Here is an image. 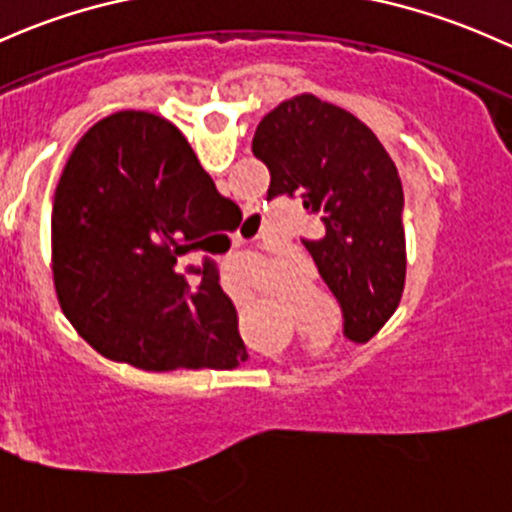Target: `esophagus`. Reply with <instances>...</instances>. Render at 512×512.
Wrapping results in <instances>:
<instances>
[{
	"label": "esophagus",
	"instance_id": "esophagus-1",
	"mask_svg": "<svg viewBox=\"0 0 512 512\" xmlns=\"http://www.w3.org/2000/svg\"><path fill=\"white\" fill-rule=\"evenodd\" d=\"M246 224H251V219H246Z\"/></svg>",
	"mask_w": 512,
	"mask_h": 512
}]
</instances>
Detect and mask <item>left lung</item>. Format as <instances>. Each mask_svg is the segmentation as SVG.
Listing matches in <instances>:
<instances>
[{"label": "left lung", "instance_id": "8db88e82", "mask_svg": "<svg viewBox=\"0 0 512 512\" xmlns=\"http://www.w3.org/2000/svg\"><path fill=\"white\" fill-rule=\"evenodd\" d=\"M254 156L271 170L268 200L300 197L317 239H302L339 300L344 337L368 342L405 288L403 183L378 136L315 95L280 102L256 126Z\"/></svg>", "mask_w": 512, "mask_h": 512}]
</instances>
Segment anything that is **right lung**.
Returning a JSON list of instances; mask_svg holds the SVG:
<instances>
[{"label": "right lung", "instance_id": "add662e5", "mask_svg": "<svg viewBox=\"0 0 512 512\" xmlns=\"http://www.w3.org/2000/svg\"><path fill=\"white\" fill-rule=\"evenodd\" d=\"M188 139L148 112L87 129L53 197V283L63 315L95 351L144 371L236 368L246 361L234 302L205 256L188 285L180 256L234 229Z\"/></svg>", "mask_w": 512, "mask_h": 512}]
</instances>
